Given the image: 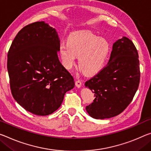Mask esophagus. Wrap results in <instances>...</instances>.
Here are the masks:
<instances>
[{"label": "esophagus", "mask_w": 151, "mask_h": 151, "mask_svg": "<svg viewBox=\"0 0 151 151\" xmlns=\"http://www.w3.org/2000/svg\"><path fill=\"white\" fill-rule=\"evenodd\" d=\"M75 85L78 88H80L81 86H82V83H81V81L80 80H77L75 81Z\"/></svg>", "instance_id": "esophagus-1"}]
</instances>
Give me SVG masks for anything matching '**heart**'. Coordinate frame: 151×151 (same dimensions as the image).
<instances>
[{
  "label": "heart",
  "instance_id": "b5f03b06",
  "mask_svg": "<svg viewBox=\"0 0 151 151\" xmlns=\"http://www.w3.org/2000/svg\"><path fill=\"white\" fill-rule=\"evenodd\" d=\"M109 52V44L106 39L86 30L70 33L67 42H62L59 45L60 56L64 68L67 70L73 68L78 55L80 68L88 75L101 70Z\"/></svg>",
  "mask_w": 151,
  "mask_h": 151
}]
</instances>
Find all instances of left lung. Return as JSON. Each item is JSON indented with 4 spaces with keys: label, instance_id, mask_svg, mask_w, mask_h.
Segmentation results:
<instances>
[{
    "label": "left lung",
    "instance_id": "obj_1",
    "mask_svg": "<svg viewBox=\"0 0 151 151\" xmlns=\"http://www.w3.org/2000/svg\"><path fill=\"white\" fill-rule=\"evenodd\" d=\"M140 63L134 44L126 37L113 45L108 63L85 82L94 93L93 102L86 107L95 119L121 114L132 101L140 83Z\"/></svg>",
    "mask_w": 151,
    "mask_h": 151
}]
</instances>
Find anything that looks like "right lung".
<instances>
[{
  "label": "right lung",
  "instance_id": "obj_1",
  "mask_svg": "<svg viewBox=\"0 0 151 151\" xmlns=\"http://www.w3.org/2000/svg\"><path fill=\"white\" fill-rule=\"evenodd\" d=\"M60 40L44 21L26 25L18 32L8 52L11 93L27 111L47 116L61 106L74 78L58 57Z\"/></svg>",
  "mask_w": 151,
  "mask_h": 151
}]
</instances>
